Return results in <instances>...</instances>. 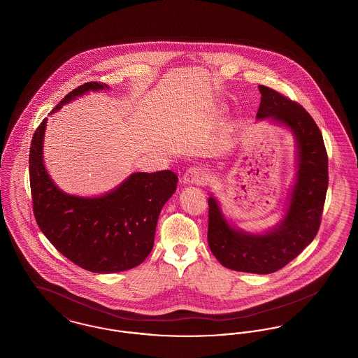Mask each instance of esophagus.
Instances as JSON below:
<instances>
[{
	"label": "esophagus",
	"mask_w": 358,
	"mask_h": 358,
	"mask_svg": "<svg viewBox=\"0 0 358 358\" xmlns=\"http://www.w3.org/2000/svg\"><path fill=\"white\" fill-rule=\"evenodd\" d=\"M204 173L199 168H189L182 177L184 184H189V185H199L204 182Z\"/></svg>",
	"instance_id": "1"
}]
</instances>
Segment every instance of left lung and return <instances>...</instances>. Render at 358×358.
Listing matches in <instances>:
<instances>
[{"mask_svg": "<svg viewBox=\"0 0 358 358\" xmlns=\"http://www.w3.org/2000/svg\"><path fill=\"white\" fill-rule=\"evenodd\" d=\"M262 101L256 120H270L291 131L296 145V173L283 219L262 234L231 224L213 194L208 199V244L224 267L235 271L271 273L299 255L314 240L329 184L327 154L317 123L298 103L273 88L259 85Z\"/></svg>", "mask_w": 358, "mask_h": 358, "instance_id": "1", "label": "left lung"}]
</instances>
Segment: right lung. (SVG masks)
Listing matches in <instances>:
<instances>
[{
  "label": "right lung",
  "instance_id": "1",
  "mask_svg": "<svg viewBox=\"0 0 358 358\" xmlns=\"http://www.w3.org/2000/svg\"><path fill=\"white\" fill-rule=\"evenodd\" d=\"M88 82L66 95L51 114L90 91L108 90ZM47 118L34 131L29 152V180L36 222L53 247L76 266L96 273L126 271L152 252L162 206L176 192L178 177L171 171H136L118 187L95 197L63 192L44 165Z\"/></svg>",
  "mask_w": 358,
  "mask_h": 358
}]
</instances>
